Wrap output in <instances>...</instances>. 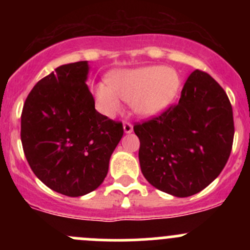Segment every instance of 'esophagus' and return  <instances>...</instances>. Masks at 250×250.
<instances>
[{"instance_id": "esophagus-1", "label": "esophagus", "mask_w": 250, "mask_h": 250, "mask_svg": "<svg viewBox=\"0 0 250 250\" xmlns=\"http://www.w3.org/2000/svg\"><path fill=\"white\" fill-rule=\"evenodd\" d=\"M123 129H125V133H132L133 132V125L128 121H125L123 122Z\"/></svg>"}]
</instances>
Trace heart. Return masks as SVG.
Returning <instances> with one entry per match:
<instances>
[{"label": "heart", "mask_w": 250, "mask_h": 250, "mask_svg": "<svg viewBox=\"0 0 250 250\" xmlns=\"http://www.w3.org/2000/svg\"><path fill=\"white\" fill-rule=\"evenodd\" d=\"M180 89V78L172 69L145 66L115 72L109 84L98 85L97 102L100 110L113 116L122 103H132L133 110L143 116H152L169 106Z\"/></svg>", "instance_id": "obj_1"}]
</instances>
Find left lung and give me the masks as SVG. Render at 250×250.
Here are the masks:
<instances>
[{
    "mask_svg": "<svg viewBox=\"0 0 250 250\" xmlns=\"http://www.w3.org/2000/svg\"><path fill=\"white\" fill-rule=\"evenodd\" d=\"M141 173L158 190L188 197L224 169L234 125L228 94L210 75L195 70L180 99L158 116L134 125Z\"/></svg>",
    "mask_w": 250,
    "mask_h": 250,
    "instance_id": "1",
    "label": "left lung"
}]
</instances>
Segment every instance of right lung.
<instances>
[{
	"label": "right lung",
	"instance_id": "add662e5",
	"mask_svg": "<svg viewBox=\"0 0 250 250\" xmlns=\"http://www.w3.org/2000/svg\"><path fill=\"white\" fill-rule=\"evenodd\" d=\"M87 62L62 65L36 83L21 111L22 150L35 175L78 197L104 181L123 125L95 110Z\"/></svg>",
	"mask_w": 250,
	"mask_h": 250
}]
</instances>
